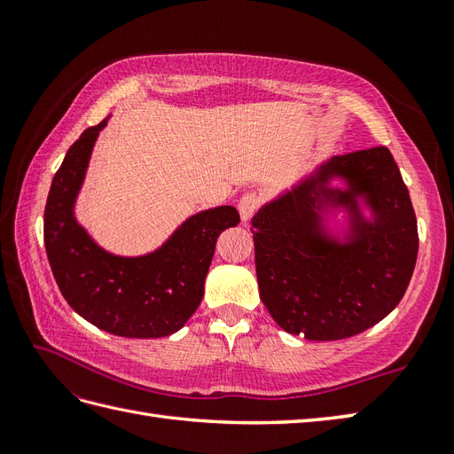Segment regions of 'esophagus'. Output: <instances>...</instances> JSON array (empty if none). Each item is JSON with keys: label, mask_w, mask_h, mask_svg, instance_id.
Wrapping results in <instances>:
<instances>
[{"label": "esophagus", "mask_w": 454, "mask_h": 454, "mask_svg": "<svg viewBox=\"0 0 454 454\" xmlns=\"http://www.w3.org/2000/svg\"><path fill=\"white\" fill-rule=\"evenodd\" d=\"M259 205H262V199H259V195H255V192H246V195L238 200V210H239V216H242V220H249L252 218Z\"/></svg>", "instance_id": "34e87169"}]
</instances>
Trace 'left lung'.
<instances>
[{
    "instance_id": "left-lung-1",
    "label": "left lung",
    "mask_w": 454,
    "mask_h": 454,
    "mask_svg": "<svg viewBox=\"0 0 454 454\" xmlns=\"http://www.w3.org/2000/svg\"><path fill=\"white\" fill-rule=\"evenodd\" d=\"M349 179L341 205L366 192L376 224L356 220L349 244L325 239L317 228L314 183L286 192L252 218L259 296L273 320L310 341L345 340L369 330L398 306L416 269L419 236L411 199L387 146L330 160Z\"/></svg>"
}]
</instances>
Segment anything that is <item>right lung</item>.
Masks as SVG:
<instances>
[{
	"label": "right lung",
	"mask_w": 454,
	"mask_h": 454,
	"mask_svg": "<svg viewBox=\"0 0 454 454\" xmlns=\"http://www.w3.org/2000/svg\"><path fill=\"white\" fill-rule=\"evenodd\" d=\"M105 124L82 132L52 179L44 207L48 263L66 302L99 330L138 340L176 333L202 301L218 236L238 226L239 215L234 207L199 212L144 257L103 252L75 222L74 202Z\"/></svg>",
	"instance_id": "right-lung-1"
}]
</instances>
